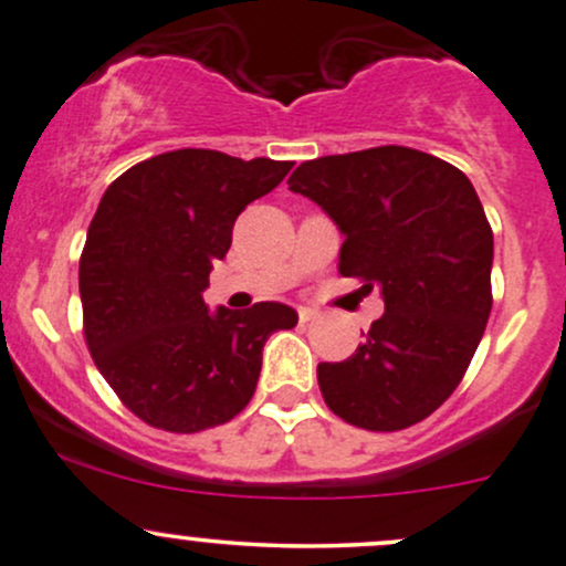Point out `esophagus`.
I'll return each mask as SVG.
<instances>
[{"label": "esophagus", "instance_id": "obj_1", "mask_svg": "<svg viewBox=\"0 0 566 566\" xmlns=\"http://www.w3.org/2000/svg\"><path fill=\"white\" fill-rule=\"evenodd\" d=\"M317 317H319L317 308H312V306H301L298 308V319H301V323H312V319H317Z\"/></svg>", "mask_w": 566, "mask_h": 566}]
</instances>
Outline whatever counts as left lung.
I'll return each instance as SVG.
<instances>
[{"label":"left lung","instance_id":"obj_1","mask_svg":"<svg viewBox=\"0 0 566 566\" xmlns=\"http://www.w3.org/2000/svg\"><path fill=\"white\" fill-rule=\"evenodd\" d=\"M290 189L344 235L338 271L379 287L385 314L342 363L325 403L366 431H401L458 388L491 314L493 233L472 181L431 154L379 146L303 163Z\"/></svg>","mask_w":566,"mask_h":566}]
</instances>
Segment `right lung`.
I'll list each match as a JSON object with an SVG mask.
<instances>
[{
  "mask_svg": "<svg viewBox=\"0 0 566 566\" xmlns=\"http://www.w3.org/2000/svg\"><path fill=\"white\" fill-rule=\"evenodd\" d=\"M290 168L178 148L105 189L81 254L83 333L99 374L148 426L195 433L233 420L258 388L268 336L298 323L287 303L211 312L203 301L238 213Z\"/></svg>",
  "mask_w": 566,
  "mask_h": 566,
  "instance_id": "1",
  "label": "right lung"
}]
</instances>
